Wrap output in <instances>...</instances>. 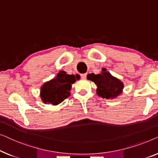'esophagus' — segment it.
<instances>
[{
    "mask_svg": "<svg viewBox=\"0 0 158 158\" xmlns=\"http://www.w3.org/2000/svg\"><path fill=\"white\" fill-rule=\"evenodd\" d=\"M86 74H81V79H86Z\"/></svg>",
    "mask_w": 158,
    "mask_h": 158,
    "instance_id": "obj_1",
    "label": "esophagus"
}]
</instances>
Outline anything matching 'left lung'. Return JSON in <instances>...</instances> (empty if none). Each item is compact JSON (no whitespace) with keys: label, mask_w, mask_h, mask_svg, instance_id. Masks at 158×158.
Listing matches in <instances>:
<instances>
[{"label":"left lung","mask_w":158,"mask_h":158,"mask_svg":"<svg viewBox=\"0 0 158 158\" xmlns=\"http://www.w3.org/2000/svg\"><path fill=\"white\" fill-rule=\"evenodd\" d=\"M87 79L97 84V93L102 98H114L122 92L124 86L123 82L106 72V69H102V74H88Z\"/></svg>","instance_id":"8db88e82"}]
</instances>
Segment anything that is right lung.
<instances>
[{"label": "right lung", "instance_id": "obj_1", "mask_svg": "<svg viewBox=\"0 0 158 158\" xmlns=\"http://www.w3.org/2000/svg\"><path fill=\"white\" fill-rule=\"evenodd\" d=\"M77 76L66 74L64 71L58 73L56 77L46 82L41 89V97L44 102L59 104L70 96L72 84L76 81Z\"/></svg>", "mask_w": 158, "mask_h": 158}]
</instances>
